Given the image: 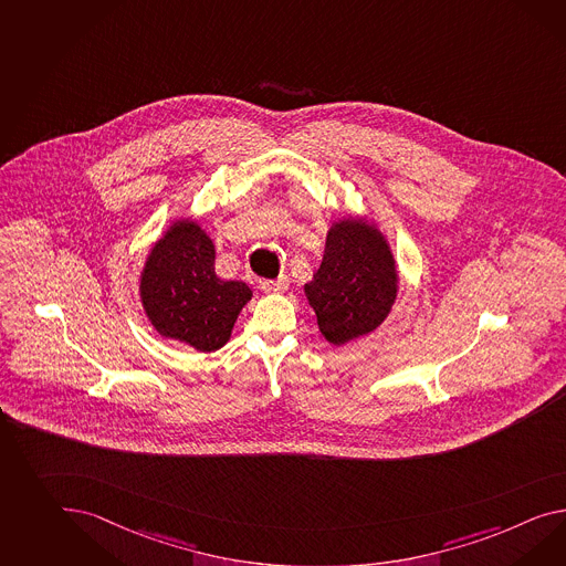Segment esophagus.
Here are the masks:
<instances>
[{"mask_svg": "<svg viewBox=\"0 0 566 566\" xmlns=\"http://www.w3.org/2000/svg\"><path fill=\"white\" fill-rule=\"evenodd\" d=\"M290 287V276L287 275H279L276 279H266V281H262L261 290L264 293H281V291H285Z\"/></svg>", "mask_w": 566, "mask_h": 566, "instance_id": "34e87169", "label": "esophagus"}]
</instances>
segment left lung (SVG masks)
<instances>
[{
	"instance_id": "8db88e82",
	"label": "left lung",
	"mask_w": 566,
	"mask_h": 566,
	"mask_svg": "<svg viewBox=\"0 0 566 566\" xmlns=\"http://www.w3.org/2000/svg\"><path fill=\"white\" fill-rule=\"evenodd\" d=\"M398 276L394 256L376 228L343 219L326 238L324 259L305 285L319 333L333 345L376 331L390 314Z\"/></svg>"
}]
</instances>
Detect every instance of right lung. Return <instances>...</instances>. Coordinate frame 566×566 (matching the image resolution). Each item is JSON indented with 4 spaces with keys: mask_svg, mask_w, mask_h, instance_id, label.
<instances>
[{
    "mask_svg": "<svg viewBox=\"0 0 566 566\" xmlns=\"http://www.w3.org/2000/svg\"><path fill=\"white\" fill-rule=\"evenodd\" d=\"M250 297L247 283L219 279L213 242L192 221H178L166 232L142 275V302L156 331L203 353L230 340Z\"/></svg>",
    "mask_w": 566,
    "mask_h": 566,
    "instance_id": "obj_1",
    "label": "right lung"
}]
</instances>
